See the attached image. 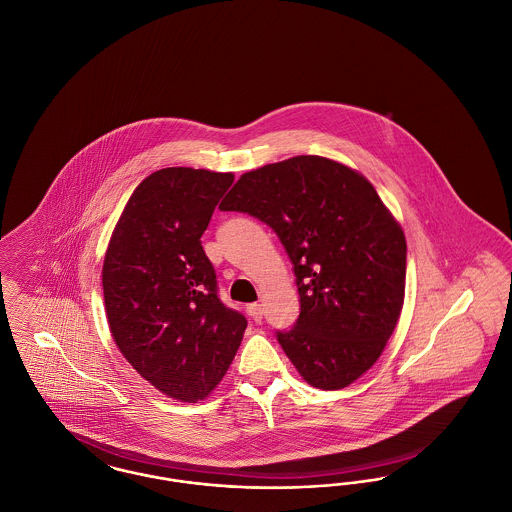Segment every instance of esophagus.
Returning a JSON list of instances; mask_svg holds the SVG:
<instances>
[{
    "mask_svg": "<svg viewBox=\"0 0 512 512\" xmlns=\"http://www.w3.org/2000/svg\"><path fill=\"white\" fill-rule=\"evenodd\" d=\"M247 313H249V317L253 318L255 322H259V320L263 318V307H261L259 303H249V305H247Z\"/></svg>",
    "mask_w": 512,
    "mask_h": 512,
    "instance_id": "obj_1",
    "label": "esophagus"
}]
</instances>
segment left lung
Masks as SVG:
<instances>
[{
  "mask_svg": "<svg viewBox=\"0 0 512 512\" xmlns=\"http://www.w3.org/2000/svg\"><path fill=\"white\" fill-rule=\"evenodd\" d=\"M220 211L268 224L284 245L299 317L276 340L305 382L341 390L378 361L401 315L407 242L363 174L318 155L245 172Z\"/></svg>",
  "mask_w": 512,
  "mask_h": 512,
  "instance_id": "8db88e82",
  "label": "left lung"
}]
</instances>
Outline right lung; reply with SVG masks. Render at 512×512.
<instances>
[{"label":"right lung","mask_w":512,"mask_h":512,"mask_svg":"<svg viewBox=\"0 0 512 512\" xmlns=\"http://www.w3.org/2000/svg\"><path fill=\"white\" fill-rule=\"evenodd\" d=\"M232 172L169 167L130 195L103 261V299L124 359L165 395L195 403L226 374L247 328L219 297L201 236Z\"/></svg>","instance_id":"right-lung-1"}]
</instances>
